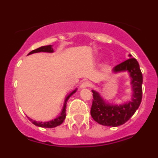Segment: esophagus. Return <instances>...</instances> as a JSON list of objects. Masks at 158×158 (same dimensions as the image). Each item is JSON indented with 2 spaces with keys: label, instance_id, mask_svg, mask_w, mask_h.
I'll return each instance as SVG.
<instances>
[{
  "label": "esophagus",
  "instance_id": "esophagus-1",
  "mask_svg": "<svg viewBox=\"0 0 158 158\" xmlns=\"http://www.w3.org/2000/svg\"><path fill=\"white\" fill-rule=\"evenodd\" d=\"M90 82H88V81H84V82H82L81 84L80 87H81V88H86V87H90Z\"/></svg>",
  "mask_w": 158,
  "mask_h": 158
}]
</instances>
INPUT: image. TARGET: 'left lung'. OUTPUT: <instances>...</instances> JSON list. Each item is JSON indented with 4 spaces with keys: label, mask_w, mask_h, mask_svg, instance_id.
Listing matches in <instances>:
<instances>
[{
    "label": "left lung",
    "mask_w": 158,
    "mask_h": 158,
    "mask_svg": "<svg viewBox=\"0 0 158 158\" xmlns=\"http://www.w3.org/2000/svg\"><path fill=\"white\" fill-rule=\"evenodd\" d=\"M130 58L113 68V72H128L131 77L132 96L129 101L121 104L107 103L98 91L92 90L93 103L90 114L98 124L104 126L118 127L127 122L140 106L142 100L143 76L140 66L135 58L129 54Z\"/></svg>",
    "instance_id": "1"
}]
</instances>
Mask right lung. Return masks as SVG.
<instances>
[{"mask_svg":"<svg viewBox=\"0 0 158 158\" xmlns=\"http://www.w3.org/2000/svg\"><path fill=\"white\" fill-rule=\"evenodd\" d=\"M40 52H47V53H53L54 52V49L52 48V45H47V46H43V47H40V48H37V49L34 50V51H31V52L28 54H34V53H40ZM77 89L76 88L75 90H73L72 92L69 94L68 96L65 98L64 100V106H63V108H62L61 112H60V114L59 116H57V118H54V119L51 120V121H46V122H42V121H36L34 120H32L31 118H29L30 121L34 124V125L37 126V127H46V128H53V127H57V126L60 125L62 123L64 122V121L65 118H66V106H67V102H68V99L70 98V97L71 95L74 94L76 91H77Z\"/></svg>","mask_w":158,"mask_h":158,"instance_id":"1","label":"right lung"}]
</instances>
